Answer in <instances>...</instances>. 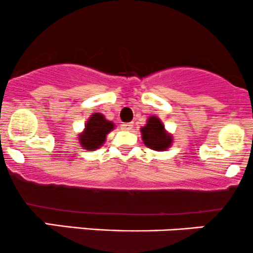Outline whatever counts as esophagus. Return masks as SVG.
Wrapping results in <instances>:
<instances>
[{
    "label": "esophagus",
    "instance_id": "esophagus-1",
    "mask_svg": "<svg viewBox=\"0 0 253 253\" xmlns=\"http://www.w3.org/2000/svg\"><path fill=\"white\" fill-rule=\"evenodd\" d=\"M132 127H134V124H132V123L122 124V129L126 130V131H130V130H132Z\"/></svg>",
    "mask_w": 253,
    "mask_h": 253
}]
</instances>
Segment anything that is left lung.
<instances>
[{"instance_id":"obj_1","label":"left lung","mask_w":253,"mask_h":253,"mask_svg":"<svg viewBox=\"0 0 253 253\" xmlns=\"http://www.w3.org/2000/svg\"><path fill=\"white\" fill-rule=\"evenodd\" d=\"M141 135L143 143L154 151H165L172 143V136L167 132L162 121L156 116H151L147 119V124L141 127Z\"/></svg>"}]
</instances>
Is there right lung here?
<instances>
[{
  "mask_svg": "<svg viewBox=\"0 0 253 253\" xmlns=\"http://www.w3.org/2000/svg\"><path fill=\"white\" fill-rule=\"evenodd\" d=\"M115 129V124L107 121L101 113H93L85 123L84 130L78 135L80 143L84 149L93 151L104 145L106 136Z\"/></svg>",
  "mask_w": 253,
  "mask_h": 253,
  "instance_id": "1",
  "label": "right lung"
}]
</instances>
